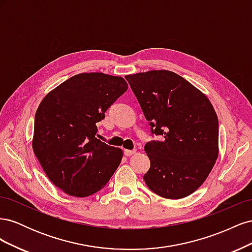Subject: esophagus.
I'll return each instance as SVG.
<instances>
[{"label":"esophagus","instance_id":"34e87169","mask_svg":"<svg viewBox=\"0 0 252 252\" xmlns=\"http://www.w3.org/2000/svg\"><path fill=\"white\" fill-rule=\"evenodd\" d=\"M136 152V149H132V150H129V149H125L124 150V155L126 156V157H130V156H132V155H134Z\"/></svg>","mask_w":252,"mask_h":252}]
</instances>
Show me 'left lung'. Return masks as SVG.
<instances>
[{"label": "left lung", "mask_w": 252, "mask_h": 252, "mask_svg": "<svg viewBox=\"0 0 252 252\" xmlns=\"http://www.w3.org/2000/svg\"><path fill=\"white\" fill-rule=\"evenodd\" d=\"M152 140L144 150L150 168L144 174L148 188L165 199L194 192L207 179L219 154V120L210 101L181 75L151 70L126 75Z\"/></svg>", "instance_id": "obj_1"}]
</instances>
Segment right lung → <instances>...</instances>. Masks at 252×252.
Masks as SVG:
<instances>
[{
	"instance_id": "obj_1",
	"label": "right lung",
	"mask_w": 252,
	"mask_h": 252,
	"mask_svg": "<svg viewBox=\"0 0 252 252\" xmlns=\"http://www.w3.org/2000/svg\"><path fill=\"white\" fill-rule=\"evenodd\" d=\"M127 88L121 77L80 73L41 102L34 117L32 148L48 179L67 194L95 193L119 167L123 151L98 140L95 124Z\"/></svg>"
}]
</instances>
